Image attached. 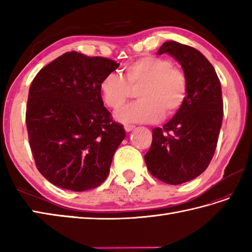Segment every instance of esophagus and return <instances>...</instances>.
Here are the masks:
<instances>
[{
  "mask_svg": "<svg viewBox=\"0 0 252 252\" xmlns=\"http://www.w3.org/2000/svg\"><path fill=\"white\" fill-rule=\"evenodd\" d=\"M134 126H131V125H125V130L126 131V132H130V131H132L133 129H134Z\"/></svg>",
  "mask_w": 252,
  "mask_h": 252,
  "instance_id": "obj_1",
  "label": "esophagus"
}]
</instances>
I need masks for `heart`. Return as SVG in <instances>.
Here are the masks:
<instances>
[{
  "label": "heart",
  "instance_id": "b5f03b06",
  "mask_svg": "<svg viewBox=\"0 0 252 252\" xmlns=\"http://www.w3.org/2000/svg\"><path fill=\"white\" fill-rule=\"evenodd\" d=\"M187 78L181 68L168 58L147 55L127 63L126 78L118 72L106 74L100 91L105 104L119 109L137 89L135 101L118 111L116 118L123 122H156L164 115L179 111L187 95Z\"/></svg>",
  "mask_w": 252,
  "mask_h": 252
}]
</instances>
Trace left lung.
I'll list each match as a JSON object with an SVG mask.
<instances>
[{"instance_id":"8db88e82","label":"left lung","mask_w":252,"mask_h":252,"mask_svg":"<svg viewBox=\"0 0 252 252\" xmlns=\"http://www.w3.org/2000/svg\"><path fill=\"white\" fill-rule=\"evenodd\" d=\"M164 53L181 63L189 87L175 116L153 130L145 162L155 178L178 185L199 176L215 155L223 119L222 90L215 68L199 51L168 41L158 50V55Z\"/></svg>"}]
</instances>
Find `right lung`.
<instances>
[{
    "label": "right lung",
    "instance_id": "obj_1",
    "mask_svg": "<svg viewBox=\"0 0 252 252\" xmlns=\"http://www.w3.org/2000/svg\"><path fill=\"white\" fill-rule=\"evenodd\" d=\"M118 67L108 58L67 52L32 81L26 111L29 144L37 170L52 184L83 191L108 176L126 131L104 107L100 83Z\"/></svg>",
    "mask_w": 252,
    "mask_h": 252
}]
</instances>
